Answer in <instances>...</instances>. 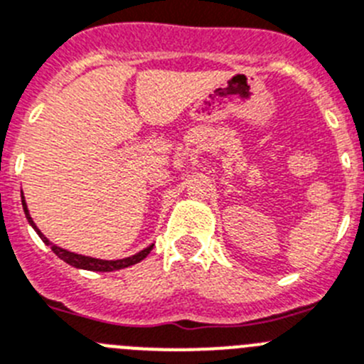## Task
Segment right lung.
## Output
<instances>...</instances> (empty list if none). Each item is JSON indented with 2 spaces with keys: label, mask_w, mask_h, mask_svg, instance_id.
<instances>
[{
  "label": "right lung",
  "mask_w": 364,
  "mask_h": 364,
  "mask_svg": "<svg viewBox=\"0 0 364 364\" xmlns=\"http://www.w3.org/2000/svg\"><path fill=\"white\" fill-rule=\"evenodd\" d=\"M21 199H23V210H25V213H26V219H28V223L32 224V228L36 230L37 235L43 239L44 244H48V246L52 247V251L57 255V257H59L60 260H64V262L70 264V266H73V267H79V269H87V271L124 269V267H129V266H132V264H138L140 260H144L145 257H147V255L152 251V246H149V247H145L144 251H140V253H136V255H132V257H127V259H122V260H100V259H91V257H84V255L71 253V251L63 250V247H57L55 244L50 242V240L46 239V237H44L39 230H37V226L33 224L32 217H30L28 208H26L25 198H21Z\"/></svg>",
  "instance_id": "add662e5"
}]
</instances>
